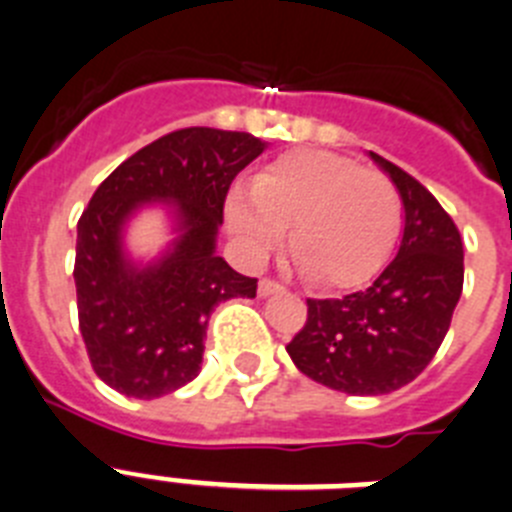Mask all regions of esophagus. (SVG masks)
<instances>
[{
  "label": "esophagus",
  "mask_w": 512,
  "mask_h": 512,
  "mask_svg": "<svg viewBox=\"0 0 512 512\" xmlns=\"http://www.w3.org/2000/svg\"><path fill=\"white\" fill-rule=\"evenodd\" d=\"M277 292H282V284L274 282V279H261V282H259V297L277 295Z\"/></svg>",
  "instance_id": "1"
}]
</instances>
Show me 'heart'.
Wrapping results in <instances>:
<instances>
[{
  "label": "heart",
  "mask_w": 512,
  "mask_h": 512,
  "mask_svg": "<svg viewBox=\"0 0 512 512\" xmlns=\"http://www.w3.org/2000/svg\"><path fill=\"white\" fill-rule=\"evenodd\" d=\"M402 223V200L379 169L330 151H292L271 161L253 187L228 197V225L251 256H264L289 228V253L307 282L354 287L387 261Z\"/></svg>",
  "instance_id": "1"
}]
</instances>
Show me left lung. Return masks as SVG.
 Masks as SVG:
<instances>
[{"instance_id": "8db88e82", "label": "left lung", "mask_w": 512, "mask_h": 512, "mask_svg": "<svg viewBox=\"0 0 512 512\" xmlns=\"http://www.w3.org/2000/svg\"><path fill=\"white\" fill-rule=\"evenodd\" d=\"M405 205L397 256L361 292L307 300L287 343L305 377L346 395H387L413 382L446 338L464 287V243L451 215L418 179L369 151Z\"/></svg>"}]
</instances>
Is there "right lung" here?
<instances>
[{"label": "right lung", "mask_w": 512, "mask_h": 512, "mask_svg": "<svg viewBox=\"0 0 512 512\" xmlns=\"http://www.w3.org/2000/svg\"><path fill=\"white\" fill-rule=\"evenodd\" d=\"M251 133L182 128L122 161L76 225V307L92 369L125 397L153 400L200 374L217 302L256 297V279L215 253L233 179L261 156ZM151 199L175 205L180 238L156 265L121 251V225Z\"/></svg>", "instance_id": "obj_1"}]
</instances>
